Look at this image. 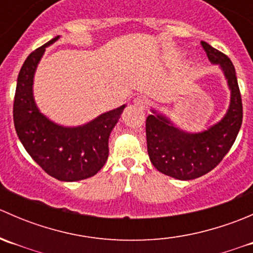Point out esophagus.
Masks as SVG:
<instances>
[{
  "label": "esophagus",
  "instance_id": "1",
  "mask_svg": "<svg viewBox=\"0 0 253 253\" xmlns=\"http://www.w3.org/2000/svg\"><path fill=\"white\" fill-rule=\"evenodd\" d=\"M134 105L139 109H145L149 105V99L145 98V96H138V98L134 99Z\"/></svg>",
  "mask_w": 253,
  "mask_h": 253
}]
</instances>
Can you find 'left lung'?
Segmentation results:
<instances>
[{
	"label": "left lung",
	"mask_w": 253,
	"mask_h": 253,
	"mask_svg": "<svg viewBox=\"0 0 253 253\" xmlns=\"http://www.w3.org/2000/svg\"><path fill=\"white\" fill-rule=\"evenodd\" d=\"M201 44L209 61L219 65L228 81L230 105L223 119L197 133L177 128L157 110H152L145 121L150 162L158 171L177 180H193L213 170L233 147L242 124L241 94L233 62L206 42Z\"/></svg>",
	"instance_id": "8db88e82"
}]
</instances>
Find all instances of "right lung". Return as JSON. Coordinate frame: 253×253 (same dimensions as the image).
Segmentation results:
<instances>
[{"instance_id": "1", "label": "right lung", "mask_w": 253, "mask_h": 253, "mask_svg": "<svg viewBox=\"0 0 253 253\" xmlns=\"http://www.w3.org/2000/svg\"><path fill=\"white\" fill-rule=\"evenodd\" d=\"M56 37L33 51L23 63L17 79L13 121L17 136L30 157L45 172L60 181L84 180L104 167L109 157V137L126 105L99 115L77 127L55 124L42 114L33 95L38 65Z\"/></svg>"}]
</instances>
